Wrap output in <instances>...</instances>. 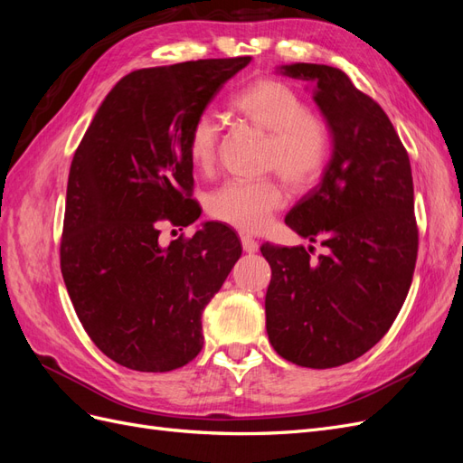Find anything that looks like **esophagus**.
<instances>
[{
	"instance_id": "esophagus-1",
	"label": "esophagus",
	"mask_w": 463,
	"mask_h": 463,
	"mask_svg": "<svg viewBox=\"0 0 463 463\" xmlns=\"http://www.w3.org/2000/svg\"><path fill=\"white\" fill-rule=\"evenodd\" d=\"M241 245H243L245 253H257V249H259V243L249 235H241Z\"/></svg>"
}]
</instances>
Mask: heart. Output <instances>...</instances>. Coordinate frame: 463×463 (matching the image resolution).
<instances>
[{"mask_svg":"<svg viewBox=\"0 0 463 463\" xmlns=\"http://www.w3.org/2000/svg\"><path fill=\"white\" fill-rule=\"evenodd\" d=\"M230 108L253 128L270 135L266 167L286 184L303 191L325 172L330 156L326 121L307 109L303 96L276 79H259L237 92ZM218 125L210 116L194 119L187 135V154L201 174H210L218 160ZM286 194L274 179H232L208 197V214L241 232H260Z\"/></svg>","mask_w":463,"mask_h":463,"instance_id":"1","label":"heart"}]
</instances>
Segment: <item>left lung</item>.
Here are the masks:
<instances>
[{"instance_id": "obj_1", "label": "left lung", "mask_w": 463, "mask_h": 463, "mask_svg": "<svg viewBox=\"0 0 463 463\" xmlns=\"http://www.w3.org/2000/svg\"><path fill=\"white\" fill-rule=\"evenodd\" d=\"M278 73L313 85L332 137L320 184L293 206L288 226L326 247H260L272 269L266 332L278 355L330 369L367 354L398 317L417 260L410 156L384 109L340 69L291 63Z\"/></svg>"}]
</instances>
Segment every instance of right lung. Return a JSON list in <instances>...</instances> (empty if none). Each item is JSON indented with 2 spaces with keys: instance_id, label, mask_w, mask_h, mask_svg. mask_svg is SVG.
<instances>
[{
  "instance_id": "add662e5",
  "label": "right lung",
  "mask_w": 463,
  "mask_h": 463,
  "mask_svg": "<svg viewBox=\"0 0 463 463\" xmlns=\"http://www.w3.org/2000/svg\"><path fill=\"white\" fill-rule=\"evenodd\" d=\"M245 58L138 69L108 92L67 181L61 274L102 354L141 373L187 365L203 349V311L241 257L237 235L204 222L160 245V222L189 226L187 135Z\"/></svg>"
}]
</instances>
